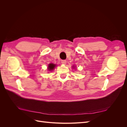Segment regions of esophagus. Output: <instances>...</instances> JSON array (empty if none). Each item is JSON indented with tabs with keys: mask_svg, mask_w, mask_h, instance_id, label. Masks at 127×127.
Masks as SVG:
<instances>
[{
	"mask_svg": "<svg viewBox=\"0 0 127 127\" xmlns=\"http://www.w3.org/2000/svg\"><path fill=\"white\" fill-rule=\"evenodd\" d=\"M61 64H66V60H61Z\"/></svg>",
	"mask_w": 127,
	"mask_h": 127,
	"instance_id": "obj_1",
	"label": "esophagus"
}]
</instances>
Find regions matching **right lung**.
I'll list each match as a JSON object with an SVG mask.
<instances>
[{"label": "right lung", "instance_id": "right-lung-1", "mask_svg": "<svg viewBox=\"0 0 127 127\" xmlns=\"http://www.w3.org/2000/svg\"><path fill=\"white\" fill-rule=\"evenodd\" d=\"M55 67H56V64H50L48 65V69L49 70V71H52V70H53V69L55 68Z\"/></svg>", "mask_w": 127, "mask_h": 127}]
</instances>
